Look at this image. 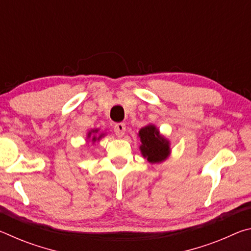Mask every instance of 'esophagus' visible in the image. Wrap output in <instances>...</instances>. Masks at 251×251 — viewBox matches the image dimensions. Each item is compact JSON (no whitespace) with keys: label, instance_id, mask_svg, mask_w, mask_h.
<instances>
[{"label":"esophagus","instance_id":"34e87169","mask_svg":"<svg viewBox=\"0 0 251 251\" xmlns=\"http://www.w3.org/2000/svg\"><path fill=\"white\" fill-rule=\"evenodd\" d=\"M125 130H126V126L124 123H118V124L114 126V131H115V134L116 136H118V137H122V136L125 134Z\"/></svg>","mask_w":251,"mask_h":251}]
</instances>
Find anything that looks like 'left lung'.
Instances as JSON below:
<instances>
[{
  "label": "left lung",
  "instance_id": "8db88e82",
  "mask_svg": "<svg viewBox=\"0 0 251 251\" xmlns=\"http://www.w3.org/2000/svg\"><path fill=\"white\" fill-rule=\"evenodd\" d=\"M141 151L150 163H161L171 152L169 142L159 134L154 125H147L139 130Z\"/></svg>",
  "mask_w": 251,
  "mask_h": 251
}]
</instances>
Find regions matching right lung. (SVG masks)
Returning a JSON list of instances; mask_svg holds the SVG:
<instances>
[{
	"mask_svg": "<svg viewBox=\"0 0 251 251\" xmlns=\"http://www.w3.org/2000/svg\"><path fill=\"white\" fill-rule=\"evenodd\" d=\"M97 131H99V130H97V129H94V130H91V131H90V133H88V135H87V137H88V138H90V137H92V142H93V143H94V142H96V141H99V139H100V138H101V137H103V136H104V134H101V135H100V136H99V137H97V136H96V135H93V134H96V133H97Z\"/></svg>",
	"mask_w": 251,
	"mask_h": 251,
	"instance_id": "obj_1",
	"label": "right lung"
}]
</instances>
